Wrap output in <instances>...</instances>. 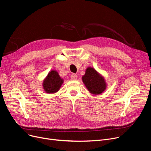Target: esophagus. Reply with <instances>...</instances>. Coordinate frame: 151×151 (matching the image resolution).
Returning a JSON list of instances; mask_svg holds the SVG:
<instances>
[{
  "instance_id": "obj_1",
  "label": "esophagus",
  "mask_w": 151,
  "mask_h": 151,
  "mask_svg": "<svg viewBox=\"0 0 151 151\" xmlns=\"http://www.w3.org/2000/svg\"><path fill=\"white\" fill-rule=\"evenodd\" d=\"M71 79L72 80H76L77 79V75L76 74H72L71 75Z\"/></svg>"
}]
</instances>
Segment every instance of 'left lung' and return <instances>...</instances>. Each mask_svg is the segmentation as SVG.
Segmentation results:
<instances>
[{
	"label": "left lung",
	"mask_w": 151,
	"mask_h": 151,
	"mask_svg": "<svg viewBox=\"0 0 151 151\" xmlns=\"http://www.w3.org/2000/svg\"><path fill=\"white\" fill-rule=\"evenodd\" d=\"M82 81L89 93L94 95L101 94L107 87L104 78L92 67L86 68L84 75L82 76Z\"/></svg>",
	"instance_id": "1"
}]
</instances>
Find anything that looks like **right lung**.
<instances>
[{
	"label": "right lung",
	"instance_id": "1",
	"mask_svg": "<svg viewBox=\"0 0 151 151\" xmlns=\"http://www.w3.org/2000/svg\"><path fill=\"white\" fill-rule=\"evenodd\" d=\"M63 80L55 70H51L43 80L42 86L45 93L54 94L60 89L63 83Z\"/></svg>",
	"mask_w": 151,
	"mask_h": 151
}]
</instances>
